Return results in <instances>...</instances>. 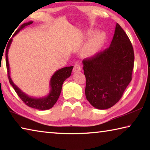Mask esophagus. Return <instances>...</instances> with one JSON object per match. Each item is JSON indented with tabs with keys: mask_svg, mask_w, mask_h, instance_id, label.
Here are the masks:
<instances>
[{
	"mask_svg": "<svg viewBox=\"0 0 150 150\" xmlns=\"http://www.w3.org/2000/svg\"><path fill=\"white\" fill-rule=\"evenodd\" d=\"M81 71V66L79 63H76L73 67V72H79Z\"/></svg>",
	"mask_w": 150,
	"mask_h": 150,
	"instance_id": "esophagus-1",
	"label": "esophagus"
}]
</instances>
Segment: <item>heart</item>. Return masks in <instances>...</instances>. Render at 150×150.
<instances>
[{
    "label": "heart",
    "instance_id": "b5f03b06",
    "mask_svg": "<svg viewBox=\"0 0 150 150\" xmlns=\"http://www.w3.org/2000/svg\"><path fill=\"white\" fill-rule=\"evenodd\" d=\"M95 30L90 29L86 32L85 39L88 40L92 35L95 34ZM106 35L103 32H98L93 35L92 38L88 42L87 46L85 49V54L88 56H93L99 52L100 48L102 47L105 40Z\"/></svg>",
    "mask_w": 150,
    "mask_h": 150
}]
</instances>
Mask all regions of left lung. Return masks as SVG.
I'll return each instance as SVG.
<instances>
[{"instance_id":"obj_1","label":"left lung","mask_w":150,"mask_h":150,"mask_svg":"<svg viewBox=\"0 0 150 150\" xmlns=\"http://www.w3.org/2000/svg\"><path fill=\"white\" fill-rule=\"evenodd\" d=\"M134 62L132 45L117 23L110 46L82 62L85 96L91 105L105 110L118 102L132 81Z\"/></svg>"}]
</instances>
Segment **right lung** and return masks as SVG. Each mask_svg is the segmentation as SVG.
<instances>
[{"instance_id": "add662e5", "label": "right lung", "mask_w": 150, "mask_h": 150, "mask_svg": "<svg viewBox=\"0 0 150 150\" xmlns=\"http://www.w3.org/2000/svg\"><path fill=\"white\" fill-rule=\"evenodd\" d=\"M33 23L32 21H30L26 23H24L22 24L21 26L18 28V29L15 32L14 34L13 35H16L18 33L20 30L24 28L25 27L27 26H29L31 24ZM12 42V38L9 40L7 45V47L6 50V69L7 72H8V77L9 82L11 85L13 87L14 89L16 91L17 95H18L19 97L21 98V100L30 107L34 108L35 109H38V110H48L51 108H52L54 105L56 103L57 100L59 98V96L60 95L61 91H62V85L63 83L64 82L66 79L69 77L71 74L72 69L73 68V66H70V67H65L62 68L59 70L56 71L54 73V74L52 75V78L50 79V91L48 95L46 96L41 98H35L30 96L26 93L20 89V88L17 87V86L14 84L12 81V79L11 77V73H10V67H9V63H8V50L11 46V43Z\"/></svg>"}]
</instances>
